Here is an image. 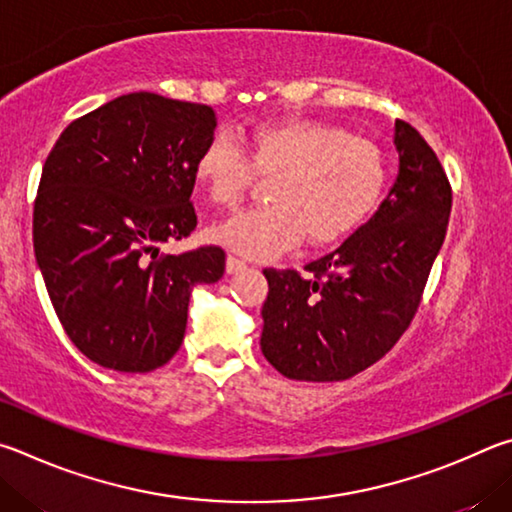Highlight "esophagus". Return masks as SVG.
<instances>
[{
  "label": "esophagus",
  "mask_w": 512,
  "mask_h": 512,
  "mask_svg": "<svg viewBox=\"0 0 512 512\" xmlns=\"http://www.w3.org/2000/svg\"><path fill=\"white\" fill-rule=\"evenodd\" d=\"M242 270H247L245 261H240L236 256H227V274H238Z\"/></svg>",
  "instance_id": "obj_1"
}]
</instances>
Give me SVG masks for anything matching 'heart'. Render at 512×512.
I'll use <instances>...</instances> for the list:
<instances>
[{
  "label": "heart",
  "mask_w": 512,
  "mask_h": 512,
  "mask_svg": "<svg viewBox=\"0 0 512 512\" xmlns=\"http://www.w3.org/2000/svg\"><path fill=\"white\" fill-rule=\"evenodd\" d=\"M195 179L215 206L245 200L256 177H274L272 206L236 213L211 236L251 258H270L306 238L328 247L351 236L380 204L389 164L375 143L319 119H274L254 125L245 146L229 132L204 143Z\"/></svg>",
  "instance_id": "heart-1"
}]
</instances>
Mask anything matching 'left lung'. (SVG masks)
<instances>
[{"instance_id": "left-lung-1", "label": "left lung", "mask_w": 512, "mask_h": 512, "mask_svg": "<svg viewBox=\"0 0 512 512\" xmlns=\"http://www.w3.org/2000/svg\"><path fill=\"white\" fill-rule=\"evenodd\" d=\"M400 168L373 218L335 251L297 270L265 267L261 351L301 382L369 369L414 321L447 231L452 186L432 146L396 121Z\"/></svg>"}]
</instances>
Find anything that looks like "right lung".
<instances>
[{
  "mask_svg": "<svg viewBox=\"0 0 512 512\" xmlns=\"http://www.w3.org/2000/svg\"><path fill=\"white\" fill-rule=\"evenodd\" d=\"M215 125L209 105L134 92L71 121L44 161L35 261L67 337L103 369L164 366L191 288L222 279V247L159 251L195 229L193 168Z\"/></svg>",
  "mask_w": 512,
  "mask_h": 512,
  "instance_id": "right-lung-1",
  "label": "right lung"
}]
</instances>
